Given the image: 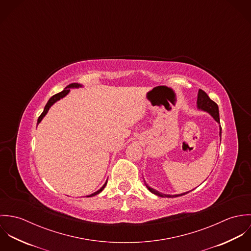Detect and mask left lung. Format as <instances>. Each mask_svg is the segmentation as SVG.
I'll list each match as a JSON object with an SVG mask.
<instances>
[{
	"label": "left lung",
	"instance_id": "obj_1",
	"mask_svg": "<svg viewBox=\"0 0 251 251\" xmlns=\"http://www.w3.org/2000/svg\"><path fill=\"white\" fill-rule=\"evenodd\" d=\"M197 108L199 110H202V111H205L207 113H209L214 119H215V122L220 124V121H219V111H218V106L217 104L215 103V101H213L209 96L202 90H199L198 91V96H197ZM219 136H220V140H221V126H219ZM147 188L153 194L157 195V196H160V197H168V198H173V197H178V196H181V195H184L186 193H188L189 191L187 192H183V193H180V194H175V195H170V194H164V193H161L155 189H153L152 187H150L146 182H145ZM191 191V190H190Z\"/></svg>",
	"mask_w": 251,
	"mask_h": 251
}]
</instances>
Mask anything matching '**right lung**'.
Returning a JSON list of instances; mask_svg holds the SVG:
<instances>
[{"label":"right lung","instance_id":"add662e5","mask_svg":"<svg viewBox=\"0 0 251 251\" xmlns=\"http://www.w3.org/2000/svg\"><path fill=\"white\" fill-rule=\"evenodd\" d=\"M82 87V85L81 84H78V83H72L71 85H69L68 87H66L65 88V90L64 91H62L61 93H59V94H57V95H54L52 98H50V100H48V102L46 103V105H45V107H44V110H43V112L41 113V115L38 117V119H37V125L42 121V119L44 118V116L47 114V112H48V110L50 109V107L55 103V102H57L58 100H60L61 99H63V98H65L70 92H71V89H77V88H81ZM107 184V180L105 181V183L98 190V191H96V192H94V193H92V194H90V195H88L87 197H92V196H95V195H97V194H99L100 192H101L103 189H104V187H105V185Z\"/></svg>","mask_w":251,"mask_h":251}]
</instances>
